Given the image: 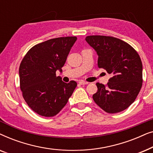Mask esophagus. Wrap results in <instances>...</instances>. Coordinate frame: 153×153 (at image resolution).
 Returning <instances> with one entry per match:
<instances>
[{"label":"esophagus","instance_id":"1","mask_svg":"<svg viewBox=\"0 0 153 153\" xmlns=\"http://www.w3.org/2000/svg\"><path fill=\"white\" fill-rule=\"evenodd\" d=\"M79 84H81V85H86V84H88V82H86V81H82V80H81V81H79Z\"/></svg>","mask_w":153,"mask_h":153}]
</instances>
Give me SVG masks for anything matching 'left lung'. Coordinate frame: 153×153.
<instances>
[{"instance_id": "left-lung-1", "label": "left lung", "mask_w": 153, "mask_h": 153, "mask_svg": "<svg viewBox=\"0 0 153 153\" xmlns=\"http://www.w3.org/2000/svg\"><path fill=\"white\" fill-rule=\"evenodd\" d=\"M85 41L97 54L98 67L111 76L106 86L96 83L93 100L109 114L123 111L134 102L141 88L143 66L139 55L129 44L116 37L91 35Z\"/></svg>"}]
</instances>
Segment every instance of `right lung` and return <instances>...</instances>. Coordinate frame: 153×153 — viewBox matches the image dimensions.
<instances>
[{"mask_svg": "<svg viewBox=\"0 0 153 153\" xmlns=\"http://www.w3.org/2000/svg\"><path fill=\"white\" fill-rule=\"evenodd\" d=\"M76 37L51 39L28 51L19 66L20 88L29 107L37 114L52 117L59 113L68 103L77 83H66L57 70L62 71Z\"/></svg>", "mask_w": 153, "mask_h": 153, "instance_id": "add662e5", "label": "right lung"}]
</instances>
